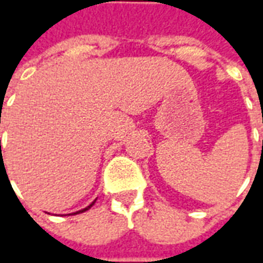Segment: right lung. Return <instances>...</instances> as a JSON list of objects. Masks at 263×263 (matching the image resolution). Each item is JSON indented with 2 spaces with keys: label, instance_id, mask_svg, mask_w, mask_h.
I'll use <instances>...</instances> for the list:
<instances>
[{
  "label": "right lung",
  "instance_id": "right-lung-1",
  "mask_svg": "<svg viewBox=\"0 0 263 263\" xmlns=\"http://www.w3.org/2000/svg\"><path fill=\"white\" fill-rule=\"evenodd\" d=\"M94 203H96V200H94V201H92V203L90 204V205H88V207H86V209L80 210V211H77V213H73V214H80V213H83V211H86V210H88V209H90V207H91V205H92V204H94Z\"/></svg>",
  "mask_w": 263,
  "mask_h": 263
}]
</instances>
